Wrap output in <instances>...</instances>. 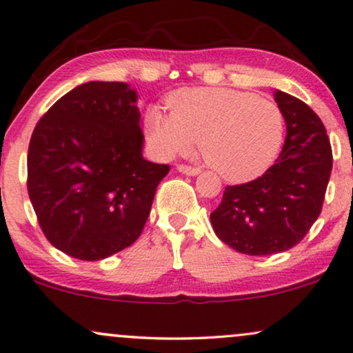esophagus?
<instances>
[{"label":"esophagus","instance_id":"34e87169","mask_svg":"<svg viewBox=\"0 0 353 353\" xmlns=\"http://www.w3.org/2000/svg\"><path fill=\"white\" fill-rule=\"evenodd\" d=\"M178 172L185 173V175H191V176H194V175H197L199 172H201V168H197V167H191V165H178Z\"/></svg>","mask_w":353,"mask_h":353}]
</instances>
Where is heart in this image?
<instances>
[{
    "label": "heart",
    "mask_w": 353,
    "mask_h": 353,
    "mask_svg": "<svg viewBox=\"0 0 353 353\" xmlns=\"http://www.w3.org/2000/svg\"><path fill=\"white\" fill-rule=\"evenodd\" d=\"M172 111L152 106L145 132L157 156L170 159L201 140L203 159L224 180L247 181L277 159L285 139V116L275 101L224 88L178 90Z\"/></svg>",
    "instance_id": "heart-1"
}]
</instances>
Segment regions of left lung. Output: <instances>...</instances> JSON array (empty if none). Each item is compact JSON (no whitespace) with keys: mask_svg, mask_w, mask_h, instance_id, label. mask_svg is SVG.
<instances>
[{"mask_svg":"<svg viewBox=\"0 0 353 353\" xmlns=\"http://www.w3.org/2000/svg\"><path fill=\"white\" fill-rule=\"evenodd\" d=\"M287 122L283 150L261 176L226 186L210 214L216 236L250 256L282 253L305 237L325 201L333 152L323 122L303 100L275 92Z\"/></svg>","mask_w":353,"mask_h":353,"instance_id":"1","label":"left lung"}]
</instances>
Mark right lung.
Here are the masks:
<instances>
[{
	"mask_svg": "<svg viewBox=\"0 0 353 353\" xmlns=\"http://www.w3.org/2000/svg\"><path fill=\"white\" fill-rule=\"evenodd\" d=\"M137 94L125 83L81 84L50 106L28 146L27 188L46 239L99 261L130 247L170 167L143 159Z\"/></svg>",
	"mask_w": 353,
	"mask_h": 353,
	"instance_id": "right-lung-1",
	"label": "right lung"
}]
</instances>
